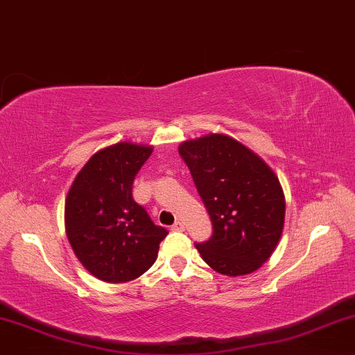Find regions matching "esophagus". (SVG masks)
<instances>
[{
    "label": "esophagus",
    "mask_w": 355,
    "mask_h": 355,
    "mask_svg": "<svg viewBox=\"0 0 355 355\" xmlns=\"http://www.w3.org/2000/svg\"><path fill=\"white\" fill-rule=\"evenodd\" d=\"M172 231H185V224H183L182 221H177L172 226Z\"/></svg>",
    "instance_id": "esophagus-1"
}]
</instances>
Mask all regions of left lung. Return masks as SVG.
Here are the masks:
<instances>
[{
  "label": "left lung",
  "mask_w": 355,
  "mask_h": 355,
  "mask_svg": "<svg viewBox=\"0 0 355 355\" xmlns=\"http://www.w3.org/2000/svg\"><path fill=\"white\" fill-rule=\"evenodd\" d=\"M213 223L195 244L221 275H249L275 250L285 223V195L275 172L234 137L206 134L178 146Z\"/></svg>",
  "instance_id": "obj_1"
}]
</instances>
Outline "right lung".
I'll return each instance as SVG.
<instances>
[{
    "instance_id": "right-lung-1",
    "label": "right lung",
    "mask_w": 355,
    "mask_h": 355,
    "mask_svg": "<svg viewBox=\"0 0 355 355\" xmlns=\"http://www.w3.org/2000/svg\"><path fill=\"white\" fill-rule=\"evenodd\" d=\"M154 147L118 142L89 157L65 198V231L82 266L106 284L149 270L167 230L132 198L134 178Z\"/></svg>"
}]
</instances>
